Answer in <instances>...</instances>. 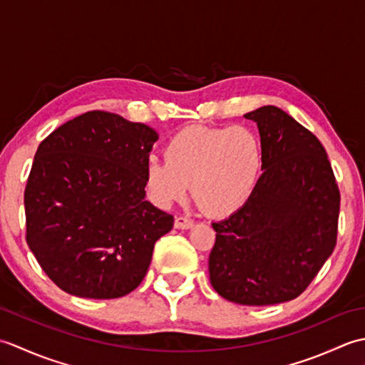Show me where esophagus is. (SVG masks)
<instances>
[{"instance_id":"34e87169","label":"esophagus","mask_w":365,"mask_h":365,"mask_svg":"<svg viewBox=\"0 0 365 365\" xmlns=\"http://www.w3.org/2000/svg\"><path fill=\"white\" fill-rule=\"evenodd\" d=\"M192 222L187 216H177L175 221H174V227L175 229H191L192 227Z\"/></svg>"}]
</instances>
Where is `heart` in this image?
Returning a JSON list of instances; mask_svg holds the SVG:
<instances>
[{
	"instance_id": "1",
	"label": "heart",
	"mask_w": 365,
	"mask_h": 365,
	"mask_svg": "<svg viewBox=\"0 0 365 365\" xmlns=\"http://www.w3.org/2000/svg\"><path fill=\"white\" fill-rule=\"evenodd\" d=\"M165 160H150L145 185L160 207L188 192L197 205L221 218L240 210L254 192L262 169V145L245 127H188L169 139Z\"/></svg>"
}]
</instances>
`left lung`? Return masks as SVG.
I'll return each mask as SVG.
<instances>
[{
    "label": "left lung",
    "instance_id": "1",
    "mask_svg": "<svg viewBox=\"0 0 365 365\" xmlns=\"http://www.w3.org/2000/svg\"><path fill=\"white\" fill-rule=\"evenodd\" d=\"M257 123L262 169L250 200L213 222V289L243 306H271L307 289L336 247L340 192L327 150L277 106L245 114Z\"/></svg>",
    "mask_w": 365,
    "mask_h": 365
}]
</instances>
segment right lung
Listing matches in <instances>:
<instances>
[{"instance_id":"right-lung-1","label":"right lung","mask_w":365,"mask_h":365,"mask_svg":"<svg viewBox=\"0 0 365 365\" xmlns=\"http://www.w3.org/2000/svg\"><path fill=\"white\" fill-rule=\"evenodd\" d=\"M158 133L119 114L89 111L37 147L25 190L26 243L61 290L125 297L143 282L155 242L174 216L145 200Z\"/></svg>"}]
</instances>
